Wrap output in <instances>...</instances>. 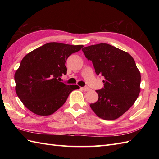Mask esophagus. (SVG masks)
<instances>
[{"mask_svg":"<svg viewBox=\"0 0 159 159\" xmlns=\"http://www.w3.org/2000/svg\"><path fill=\"white\" fill-rule=\"evenodd\" d=\"M84 91H86V92H87V91H89L90 89L89 88V87H83V88H82Z\"/></svg>","mask_w":159,"mask_h":159,"instance_id":"obj_1","label":"esophagus"}]
</instances>
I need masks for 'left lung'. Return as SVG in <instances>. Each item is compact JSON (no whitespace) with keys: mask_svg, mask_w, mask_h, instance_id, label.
Instances as JSON below:
<instances>
[{"mask_svg":"<svg viewBox=\"0 0 159 159\" xmlns=\"http://www.w3.org/2000/svg\"><path fill=\"white\" fill-rule=\"evenodd\" d=\"M82 50L92 61L97 75L105 79L104 88L96 91L98 100L90 107L103 120L117 119L133 105L140 93L141 74L134 59L124 50L104 43Z\"/></svg>","mask_w":159,"mask_h":159,"instance_id":"1","label":"left lung"}]
</instances>
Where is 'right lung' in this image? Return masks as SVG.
I'll return each instance as SVG.
<instances>
[{
    "label": "right lung",
    "mask_w": 159,
    "mask_h": 159,
    "mask_svg": "<svg viewBox=\"0 0 159 159\" xmlns=\"http://www.w3.org/2000/svg\"><path fill=\"white\" fill-rule=\"evenodd\" d=\"M83 47L49 42L25 56L15 72V89L29 111L38 116H50L63 105L73 90L80 88L59 79L67 73L68 57Z\"/></svg>",
    "instance_id": "1"
}]
</instances>
